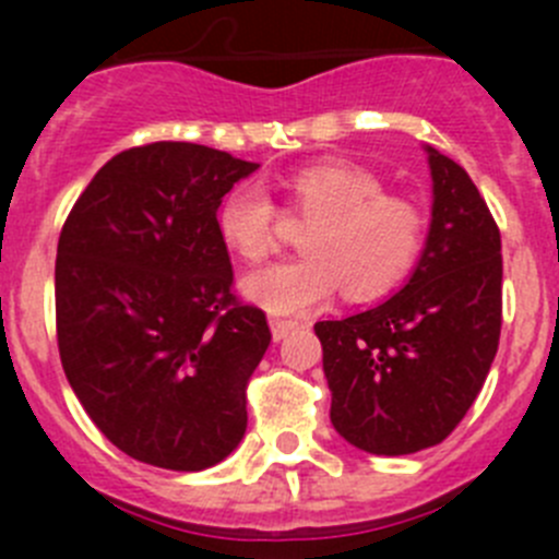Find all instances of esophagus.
<instances>
[{"label": "esophagus", "mask_w": 559, "mask_h": 559, "mask_svg": "<svg viewBox=\"0 0 559 559\" xmlns=\"http://www.w3.org/2000/svg\"><path fill=\"white\" fill-rule=\"evenodd\" d=\"M270 330H273L275 341H284V337L289 335L292 330H297V321H292V319H278V316H273V319H270Z\"/></svg>", "instance_id": "obj_1"}]
</instances>
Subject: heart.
Segmentation results:
<instances>
[{"mask_svg":"<svg viewBox=\"0 0 559 559\" xmlns=\"http://www.w3.org/2000/svg\"><path fill=\"white\" fill-rule=\"evenodd\" d=\"M286 211L311 222L300 238L306 257L246 275L248 300L270 313H308L341 286L354 302L376 300L403 284L419 262L427 216L405 194L384 191L359 165H311L286 180ZM218 235L246 262H264L278 248V207L259 183L227 191L216 216Z\"/></svg>","mask_w":559,"mask_h":559,"instance_id":"b5f03b06","label":"heart"}]
</instances>
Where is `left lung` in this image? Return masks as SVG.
<instances>
[{"instance_id":"left-lung-1","label":"left lung","mask_w":559,"mask_h":559,"mask_svg":"<svg viewBox=\"0 0 559 559\" xmlns=\"http://www.w3.org/2000/svg\"><path fill=\"white\" fill-rule=\"evenodd\" d=\"M432 224L414 275L384 306L316 321L335 430L370 454L438 447L465 419L503 324L500 229L471 175L427 148Z\"/></svg>"}]
</instances>
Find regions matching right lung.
Wrapping results in <instances>:
<instances>
[{"mask_svg": "<svg viewBox=\"0 0 559 559\" xmlns=\"http://www.w3.org/2000/svg\"><path fill=\"white\" fill-rule=\"evenodd\" d=\"M259 165L197 143L121 151L56 248L61 368L99 432L148 465L205 471L248 425L267 316L235 295L222 197Z\"/></svg>", "mask_w": 559, "mask_h": 559, "instance_id": "1", "label": "right lung"}]
</instances>
